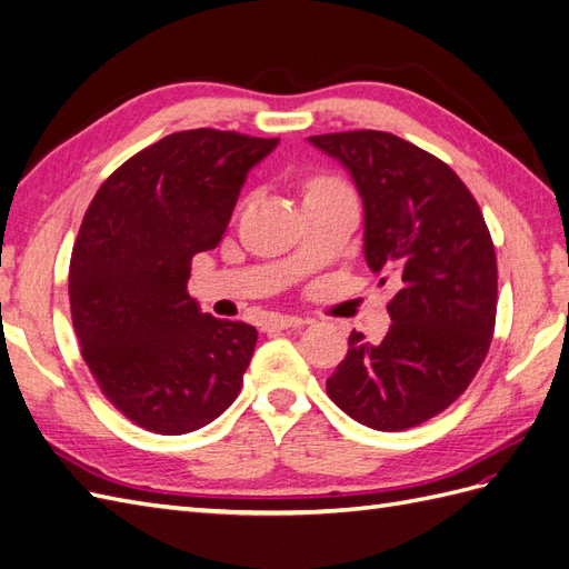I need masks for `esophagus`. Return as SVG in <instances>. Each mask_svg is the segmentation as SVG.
<instances>
[{"label": "esophagus", "instance_id": "esophagus-1", "mask_svg": "<svg viewBox=\"0 0 569 569\" xmlns=\"http://www.w3.org/2000/svg\"><path fill=\"white\" fill-rule=\"evenodd\" d=\"M308 320L299 316H272L266 322V330H289V327H303Z\"/></svg>", "mask_w": 569, "mask_h": 569}]
</instances>
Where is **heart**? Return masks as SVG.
I'll use <instances>...</instances> for the list:
<instances>
[{
  "label": "heart",
  "instance_id": "heart-1",
  "mask_svg": "<svg viewBox=\"0 0 569 569\" xmlns=\"http://www.w3.org/2000/svg\"><path fill=\"white\" fill-rule=\"evenodd\" d=\"M335 192H349V187L337 178H316L308 182L306 194H335Z\"/></svg>",
  "mask_w": 569,
  "mask_h": 569
}]
</instances>
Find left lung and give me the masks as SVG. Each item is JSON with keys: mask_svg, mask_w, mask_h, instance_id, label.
<instances>
[{"mask_svg": "<svg viewBox=\"0 0 569 569\" xmlns=\"http://www.w3.org/2000/svg\"><path fill=\"white\" fill-rule=\"evenodd\" d=\"M339 161L363 201V253L391 280L380 343L351 332L327 380L356 422L401 432L449 408L487 358L496 322V251L470 189L432 153L380 130L308 137Z\"/></svg>", "mask_w": 569, "mask_h": 569, "instance_id": "8db88e82", "label": "left lung"}]
</instances>
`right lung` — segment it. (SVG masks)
Segmentation results:
<instances>
[{"mask_svg": "<svg viewBox=\"0 0 569 569\" xmlns=\"http://www.w3.org/2000/svg\"><path fill=\"white\" fill-rule=\"evenodd\" d=\"M278 142L173 132L120 166L82 218L68 274L80 351L107 399L149 432H194L242 389L256 327L203 313L187 280Z\"/></svg>", "mask_w": 569, "mask_h": 569, "instance_id": "obj_1", "label": "right lung"}]
</instances>
